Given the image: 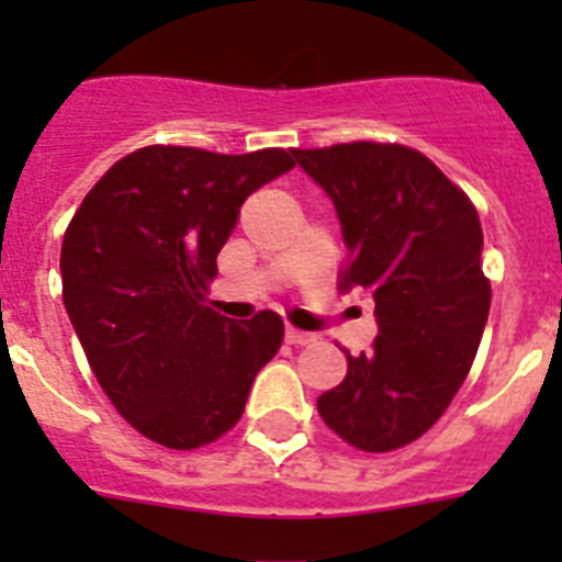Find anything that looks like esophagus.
<instances>
[{
  "label": "esophagus",
  "mask_w": 562,
  "mask_h": 562,
  "mask_svg": "<svg viewBox=\"0 0 562 562\" xmlns=\"http://www.w3.org/2000/svg\"><path fill=\"white\" fill-rule=\"evenodd\" d=\"M315 340H317L315 331H304V329H295V326H286V342H292V346H310V342Z\"/></svg>",
  "instance_id": "esophagus-1"
}]
</instances>
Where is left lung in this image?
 <instances>
[{"instance_id": "left-lung-1", "label": "left lung", "mask_w": 562, "mask_h": 562, "mask_svg": "<svg viewBox=\"0 0 562 562\" xmlns=\"http://www.w3.org/2000/svg\"><path fill=\"white\" fill-rule=\"evenodd\" d=\"M335 202L349 258L340 290H369L380 335L351 357L317 414L351 448L389 453L428 434L479 351L490 315L479 211L422 151L400 143L292 148Z\"/></svg>"}]
</instances>
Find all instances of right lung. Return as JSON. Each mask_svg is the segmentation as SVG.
<instances>
[{"mask_svg":"<svg viewBox=\"0 0 562 562\" xmlns=\"http://www.w3.org/2000/svg\"><path fill=\"white\" fill-rule=\"evenodd\" d=\"M292 166L284 148H137L67 225L69 321L117 414L162 448L196 450L225 436L281 349V315L265 310L236 324L205 295L238 207Z\"/></svg>","mask_w":562,"mask_h":562,"instance_id":"add662e5","label":"right lung"}]
</instances>
